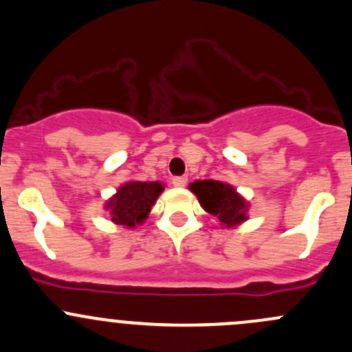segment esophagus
<instances>
[{
	"label": "esophagus",
	"instance_id": "34e87169",
	"mask_svg": "<svg viewBox=\"0 0 352 352\" xmlns=\"http://www.w3.org/2000/svg\"><path fill=\"white\" fill-rule=\"evenodd\" d=\"M173 184H175L176 188L186 186V184H188V177H186V176H176V177H173Z\"/></svg>",
	"mask_w": 352,
	"mask_h": 352
}]
</instances>
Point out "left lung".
Returning <instances> with one entry per match:
<instances>
[{
  "label": "left lung",
  "instance_id": "1",
  "mask_svg": "<svg viewBox=\"0 0 352 352\" xmlns=\"http://www.w3.org/2000/svg\"><path fill=\"white\" fill-rule=\"evenodd\" d=\"M191 191L198 197L200 205L226 226H235L248 219V203L242 200L230 184L205 179L190 184Z\"/></svg>",
  "mask_w": 352,
  "mask_h": 352
}]
</instances>
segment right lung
<instances>
[{
    "instance_id": "add662e5",
    "label": "right lung",
    "mask_w": 352,
    "mask_h": 352,
    "mask_svg": "<svg viewBox=\"0 0 352 352\" xmlns=\"http://www.w3.org/2000/svg\"><path fill=\"white\" fill-rule=\"evenodd\" d=\"M164 186L157 181L155 183H140V181L125 183L122 188H118L117 195L107 203L111 220L118 226L135 227L137 223L146 220L151 206L157 200Z\"/></svg>"
}]
</instances>
